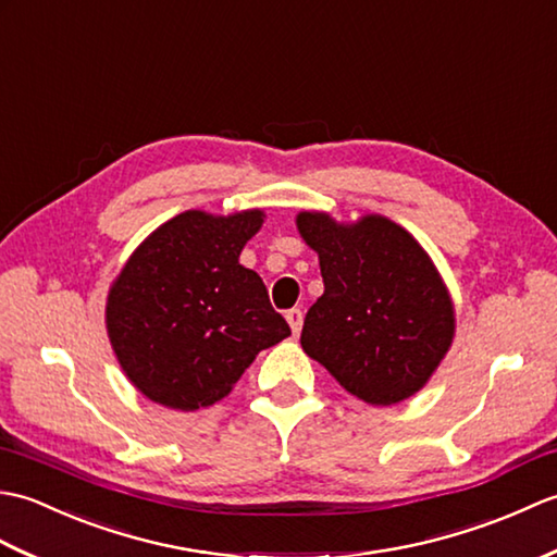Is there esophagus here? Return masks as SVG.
Listing matches in <instances>:
<instances>
[{"label":"esophagus","mask_w":557,"mask_h":557,"mask_svg":"<svg viewBox=\"0 0 557 557\" xmlns=\"http://www.w3.org/2000/svg\"><path fill=\"white\" fill-rule=\"evenodd\" d=\"M287 323H289V327H292V333L297 335L299 330H301V325H304V313H301V309H289V311H287Z\"/></svg>","instance_id":"34e87169"}]
</instances>
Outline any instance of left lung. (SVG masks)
<instances>
[{
  "instance_id": "8db88e82",
  "label": "left lung",
  "mask_w": 557,
  "mask_h": 557,
  "mask_svg": "<svg viewBox=\"0 0 557 557\" xmlns=\"http://www.w3.org/2000/svg\"><path fill=\"white\" fill-rule=\"evenodd\" d=\"M297 227L325 285L304 318V351L369 405L419 393L455 335L453 301L429 253L381 215L337 224L301 212Z\"/></svg>"
}]
</instances>
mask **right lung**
<instances>
[{
  "label": "right lung",
  "instance_id": "obj_1",
  "mask_svg": "<svg viewBox=\"0 0 557 557\" xmlns=\"http://www.w3.org/2000/svg\"><path fill=\"white\" fill-rule=\"evenodd\" d=\"M260 224V210H188L128 258L110 289L108 333L148 399L182 411L215 405L260 349L292 335L258 272L239 263Z\"/></svg>",
  "mask_w": 557,
  "mask_h": 557
}]
</instances>
